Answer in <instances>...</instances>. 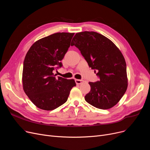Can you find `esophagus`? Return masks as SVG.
<instances>
[{"label": "esophagus", "instance_id": "esophagus-1", "mask_svg": "<svg viewBox=\"0 0 150 150\" xmlns=\"http://www.w3.org/2000/svg\"><path fill=\"white\" fill-rule=\"evenodd\" d=\"M84 80H75V83L77 84H81L82 83H83Z\"/></svg>", "mask_w": 150, "mask_h": 150}]
</instances>
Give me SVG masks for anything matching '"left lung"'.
Returning <instances> with one entry per match:
<instances>
[{
  "mask_svg": "<svg viewBox=\"0 0 150 150\" xmlns=\"http://www.w3.org/2000/svg\"><path fill=\"white\" fill-rule=\"evenodd\" d=\"M72 42L71 45L79 49L100 78L89 83L91 91L86 95L85 100L98 109L111 108L128 87L127 64L122 53L110 39L95 31L76 33Z\"/></svg>",
  "mask_w": 150,
  "mask_h": 150,
  "instance_id": "obj_1",
  "label": "left lung"
}]
</instances>
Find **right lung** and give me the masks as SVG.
<instances>
[{"label":"right lung","instance_id":"obj_1","mask_svg":"<svg viewBox=\"0 0 150 150\" xmlns=\"http://www.w3.org/2000/svg\"><path fill=\"white\" fill-rule=\"evenodd\" d=\"M74 33H57L43 38L31 46L23 61V89L38 108L51 111L67 101L74 80L56 77L53 70L62 66Z\"/></svg>","mask_w":150,"mask_h":150}]
</instances>
